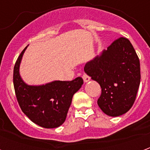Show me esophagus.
Instances as JSON below:
<instances>
[{"instance_id": "34e87169", "label": "esophagus", "mask_w": 150, "mask_h": 150, "mask_svg": "<svg viewBox=\"0 0 150 150\" xmlns=\"http://www.w3.org/2000/svg\"><path fill=\"white\" fill-rule=\"evenodd\" d=\"M82 78H83V81H84V83H88L90 79H91V78L88 76L87 74H83V76H82Z\"/></svg>"}]
</instances>
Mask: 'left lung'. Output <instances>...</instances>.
Returning a JSON list of instances; mask_svg holds the SVG:
<instances>
[{"label":"left lung","mask_w":150,"mask_h":150,"mask_svg":"<svg viewBox=\"0 0 150 150\" xmlns=\"http://www.w3.org/2000/svg\"><path fill=\"white\" fill-rule=\"evenodd\" d=\"M84 71L100 85L97 104L106 115L121 116L132 108L141 82L140 61L125 38L114 41L107 50L86 63Z\"/></svg>","instance_id":"obj_1"}]
</instances>
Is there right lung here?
I'll return each mask as SVG.
<instances>
[{"mask_svg":"<svg viewBox=\"0 0 150 150\" xmlns=\"http://www.w3.org/2000/svg\"><path fill=\"white\" fill-rule=\"evenodd\" d=\"M27 46L21 51L13 69V86L18 104L31 121L46 129L58 128L65 121L72 97L83 83L81 77L71 81L29 85L20 75V65Z\"/></svg>","mask_w":150,"mask_h":150,"instance_id":"1","label":"right lung"}]
</instances>
